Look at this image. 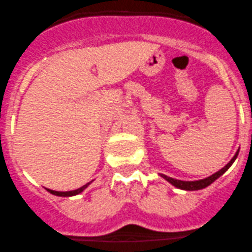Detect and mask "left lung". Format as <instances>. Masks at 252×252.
Listing matches in <instances>:
<instances>
[{
    "instance_id": "obj_1",
    "label": "left lung",
    "mask_w": 252,
    "mask_h": 252,
    "mask_svg": "<svg viewBox=\"0 0 252 252\" xmlns=\"http://www.w3.org/2000/svg\"><path fill=\"white\" fill-rule=\"evenodd\" d=\"M239 155V151L235 153V156L231 158V160H230L229 163L226 164V166L224 167V168H221L220 171H218L217 173L212 174L210 177H208V178L205 179H200V181H194V182H184V181H178V179H174V178H171V177H167L164 176V174H160V176L163 177L166 181H168L169 183L173 184L174 187H177V188L179 189H184V190H199V189H203L205 188V187L210 186V184L213 183L214 181H217L218 178H219L221 174H224L225 172L227 171V169L230 168V166H231L232 163H234V160L236 159V157H238Z\"/></svg>"
}]
</instances>
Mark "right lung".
I'll list each match as a JSON object with an SVG mask.
<instances>
[{"instance_id": "add662e5", "label": "right lung", "mask_w": 252, "mask_h": 252, "mask_svg": "<svg viewBox=\"0 0 252 252\" xmlns=\"http://www.w3.org/2000/svg\"><path fill=\"white\" fill-rule=\"evenodd\" d=\"M89 184H90V182H89V183H86L85 186H83V187H80V188L75 189V190H70V191H57V190H52V189H47V190L49 191V193L54 194V195H58V196H71V195H76V194L81 193V191H83L84 189L89 186Z\"/></svg>"}]
</instances>
